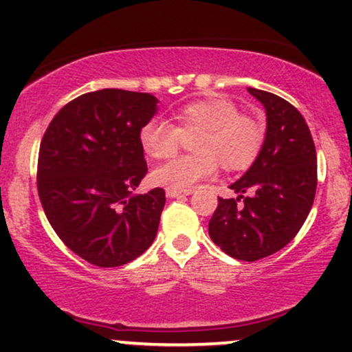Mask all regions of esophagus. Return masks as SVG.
<instances>
[{
    "label": "esophagus",
    "instance_id": "1",
    "mask_svg": "<svg viewBox=\"0 0 352 352\" xmlns=\"http://www.w3.org/2000/svg\"><path fill=\"white\" fill-rule=\"evenodd\" d=\"M190 190H187V192H179V190H170L167 188L165 190V195L168 197V199H179V197H184V195H190Z\"/></svg>",
    "mask_w": 352,
    "mask_h": 352
}]
</instances>
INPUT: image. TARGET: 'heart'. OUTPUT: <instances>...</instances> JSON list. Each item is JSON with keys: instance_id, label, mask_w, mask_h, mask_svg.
Listing matches in <instances>:
<instances>
[{"instance_id": "obj_1", "label": "heart", "mask_w": 352, "mask_h": 352, "mask_svg": "<svg viewBox=\"0 0 352 352\" xmlns=\"http://www.w3.org/2000/svg\"><path fill=\"white\" fill-rule=\"evenodd\" d=\"M177 127L160 119L142 125L139 140L145 155L167 159L179 147L180 134H195L192 151L197 155L179 157L153 168L152 182L159 187L187 192L197 182L210 179L217 162L225 170H243L254 162L265 140L256 120L241 116L232 100L212 96L185 104L173 112Z\"/></svg>"}]
</instances>
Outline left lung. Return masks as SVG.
Here are the masks:
<instances>
[{"mask_svg":"<svg viewBox=\"0 0 352 352\" xmlns=\"http://www.w3.org/2000/svg\"><path fill=\"white\" fill-rule=\"evenodd\" d=\"M266 112V134L252 167L230 188L236 199H218L208 235L221 252L256 261L280 252L305 223L316 193V148L296 107L272 92L248 87ZM252 195L243 198V193ZM244 199L243 206L237 201Z\"/></svg>","mask_w":352,"mask_h":352,"instance_id":"1","label":"left lung"}]
</instances>
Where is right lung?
Listing matches in <instances>:
<instances>
[{"instance_id":"1","label":"right lung","mask_w":352,"mask_h":352,"mask_svg":"<svg viewBox=\"0 0 352 352\" xmlns=\"http://www.w3.org/2000/svg\"><path fill=\"white\" fill-rule=\"evenodd\" d=\"M157 104L147 92H87L44 132L38 159L44 213L64 245L91 265L131 263L155 240L164 188L134 190L147 173L139 132Z\"/></svg>"}]
</instances>
